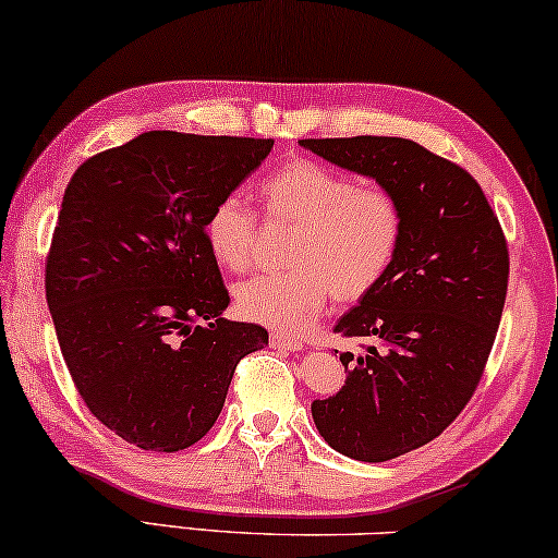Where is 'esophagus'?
Masks as SVG:
<instances>
[{
  "mask_svg": "<svg viewBox=\"0 0 558 558\" xmlns=\"http://www.w3.org/2000/svg\"><path fill=\"white\" fill-rule=\"evenodd\" d=\"M270 344H272V348H283V350H291V352L303 350V342L299 340V337L286 335V331H270Z\"/></svg>",
  "mask_w": 558,
  "mask_h": 558,
  "instance_id": "1",
  "label": "esophagus"
}]
</instances>
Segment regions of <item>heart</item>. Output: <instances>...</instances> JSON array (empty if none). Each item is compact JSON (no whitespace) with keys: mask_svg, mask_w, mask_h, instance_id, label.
<instances>
[{"mask_svg":"<svg viewBox=\"0 0 558 558\" xmlns=\"http://www.w3.org/2000/svg\"><path fill=\"white\" fill-rule=\"evenodd\" d=\"M265 216L293 223L283 272H267L236 288L250 322L303 331L319 319L331 295L363 301L384 283L404 242V208L389 187L357 182L314 159H291L259 182ZM257 216L236 195H223L203 221L210 255L244 275L257 255Z\"/></svg>","mask_w":558,"mask_h":558,"instance_id":"obj_1","label":"heart"}]
</instances>
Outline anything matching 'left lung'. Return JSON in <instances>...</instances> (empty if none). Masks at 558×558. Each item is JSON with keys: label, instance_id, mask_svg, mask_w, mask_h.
<instances>
[{"label": "left lung", "instance_id": "left-lung-1", "mask_svg": "<svg viewBox=\"0 0 558 558\" xmlns=\"http://www.w3.org/2000/svg\"><path fill=\"white\" fill-rule=\"evenodd\" d=\"M331 165L371 174L404 208V242L391 272L335 331L361 344L342 352V391L316 399L324 440L365 463L427 446L474 397L495 344L510 252L495 208L456 161L409 138H303Z\"/></svg>", "mask_w": 558, "mask_h": 558}]
</instances>
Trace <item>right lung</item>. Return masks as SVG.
Returning <instances> with one entry per match:
<instances>
[{
  "label": "right lung",
  "instance_id": "add662e5",
  "mask_svg": "<svg viewBox=\"0 0 558 558\" xmlns=\"http://www.w3.org/2000/svg\"><path fill=\"white\" fill-rule=\"evenodd\" d=\"M270 149L272 138L149 131L82 161L66 185L46 301L82 401L136 448L201 440L239 361L267 344L263 327L221 316L229 291L203 221Z\"/></svg>",
  "mask_w": 558,
  "mask_h": 558
}]
</instances>
